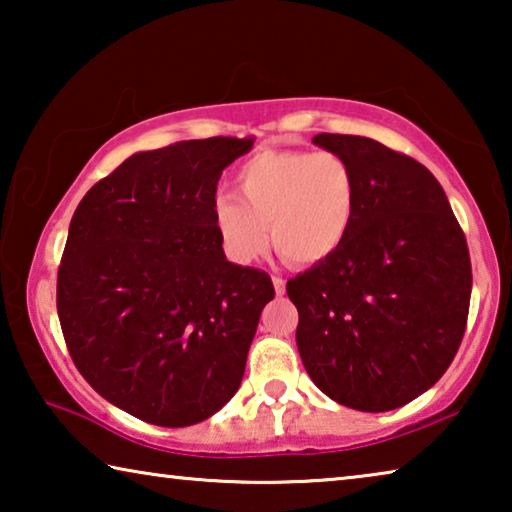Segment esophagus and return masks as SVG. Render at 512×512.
Listing matches in <instances>:
<instances>
[{"label":"esophagus","instance_id":"esophagus-1","mask_svg":"<svg viewBox=\"0 0 512 512\" xmlns=\"http://www.w3.org/2000/svg\"><path fill=\"white\" fill-rule=\"evenodd\" d=\"M273 287L277 296H284V293H287V282H284L282 277H273Z\"/></svg>","mask_w":512,"mask_h":512}]
</instances>
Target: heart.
I'll list each match as a JSON object with an SVG mask.
<instances>
[{
    "label": "heart",
    "instance_id": "b5f03b06",
    "mask_svg": "<svg viewBox=\"0 0 512 512\" xmlns=\"http://www.w3.org/2000/svg\"><path fill=\"white\" fill-rule=\"evenodd\" d=\"M237 194L214 205L221 244L235 262L264 253L268 225L277 253L296 266H316L348 241L359 207L352 164L334 151H262L241 164Z\"/></svg>",
    "mask_w": 512,
    "mask_h": 512
}]
</instances>
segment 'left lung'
<instances>
[{
	"label": "left lung",
	"mask_w": 512,
	"mask_h": 512,
	"mask_svg": "<svg viewBox=\"0 0 512 512\" xmlns=\"http://www.w3.org/2000/svg\"><path fill=\"white\" fill-rule=\"evenodd\" d=\"M359 180L348 241L287 282L296 343L334 402L381 413L436 384L463 341L472 293L467 241L424 164L370 137L320 133Z\"/></svg>",
	"instance_id": "1"
}]
</instances>
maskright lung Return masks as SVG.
<instances>
[{
	"instance_id": "add662e5",
	"label": "right lung",
	"mask_w": 512,
	"mask_h": 512,
	"mask_svg": "<svg viewBox=\"0 0 512 512\" xmlns=\"http://www.w3.org/2000/svg\"><path fill=\"white\" fill-rule=\"evenodd\" d=\"M250 149V137H210L135 153L69 223L56 289L67 350L94 391L144 422L207 420L244 379L275 289L225 259L214 196Z\"/></svg>"
}]
</instances>
